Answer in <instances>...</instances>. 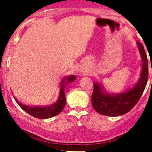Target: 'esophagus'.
<instances>
[{"label":"esophagus","instance_id":"esophagus-1","mask_svg":"<svg viewBox=\"0 0 152 152\" xmlns=\"http://www.w3.org/2000/svg\"><path fill=\"white\" fill-rule=\"evenodd\" d=\"M79 71L80 72H82V73H86V70H85V69H84V68H81V69H79Z\"/></svg>","mask_w":152,"mask_h":152}]
</instances>
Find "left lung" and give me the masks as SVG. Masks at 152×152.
I'll use <instances>...</instances> for the list:
<instances>
[{
	"label": "left lung",
	"mask_w": 152,
	"mask_h": 152,
	"mask_svg": "<svg viewBox=\"0 0 152 152\" xmlns=\"http://www.w3.org/2000/svg\"><path fill=\"white\" fill-rule=\"evenodd\" d=\"M142 61L140 76L132 88L118 94H111L106 91L102 83L94 82L91 102L97 113L108 117L121 116L130 111L142 96L148 78V59L142 44L137 42Z\"/></svg>",
	"instance_id": "obj_1"
}]
</instances>
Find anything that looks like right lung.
<instances>
[{
	"label": "right lung",
	"instance_id": "add662e5",
	"mask_svg": "<svg viewBox=\"0 0 152 152\" xmlns=\"http://www.w3.org/2000/svg\"><path fill=\"white\" fill-rule=\"evenodd\" d=\"M76 76L72 75V76H68L64 77L62 79L60 85V91L59 96H58V100L53 104L48 106H33L30 107L29 105L22 104L19 101H18L17 99L14 97L16 102L18 104V105L23 109L24 111L29 113V115L39 119H48L54 117V116L58 115V113L64 109L65 106L66 102V97L65 93H64V89L65 87L68 83L73 82L76 79Z\"/></svg>",
	"mask_w": 152,
	"mask_h": 152
}]
</instances>
